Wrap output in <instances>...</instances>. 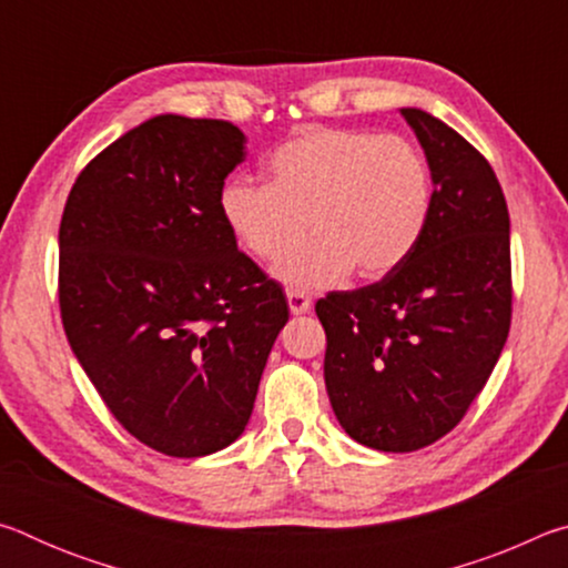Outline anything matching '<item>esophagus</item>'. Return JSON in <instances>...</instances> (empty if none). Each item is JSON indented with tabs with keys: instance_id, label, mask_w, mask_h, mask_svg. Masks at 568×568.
Listing matches in <instances>:
<instances>
[{
	"instance_id": "34e87169",
	"label": "esophagus",
	"mask_w": 568,
	"mask_h": 568,
	"mask_svg": "<svg viewBox=\"0 0 568 568\" xmlns=\"http://www.w3.org/2000/svg\"><path fill=\"white\" fill-rule=\"evenodd\" d=\"M285 297H287V305H291V313L293 315H303V313L311 311V297H307L305 293L287 291Z\"/></svg>"
}]
</instances>
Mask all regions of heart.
I'll list each match as a JSON object with an SVG mask.
<instances>
[{"mask_svg":"<svg viewBox=\"0 0 568 568\" xmlns=\"http://www.w3.org/2000/svg\"><path fill=\"white\" fill-rule=\"evenodd\" d=\"M271 182L230 180L220 210L257 261L283 257L305 233L313 243L275 265L295 291H321L353 271L365 281L408 261L434 207L428 162L408 140L307 128L273 152Z\"/></svg>","mask_w":568,"mask_h":568,"instance_id":"obj_1","label":"heart"}]
</instances>
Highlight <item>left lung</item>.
Instances as JSON below:
<instances>
[{
  "label": "left lung",
  "instance_id": "left-lung-1",
  "mask_svg": "<svg viewBox=\"0 0 568 568\" xmlns=\"http://www.w3.org/2000/svg\"><path fill=\"white\" fill-rule=\"evenodd\" d=\"M400 114L434 180L420 243L383 281L315 303L335 418L353 440L386 454L456 428L511 328V225L496 172L434 114Z\"/></svg>",
  "mask_w": 568,
  "mask_h": 568
}]
</instances>
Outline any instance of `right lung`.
Instances as JSON below:
<instances>
[{
	"mask_svg": "<svg viewBox=\"0 0 568 568\" xmlns=\"http://www.w3.org/2000/svg\"><path fill=\"white\" fill-rule=\"evenodd\" d=\"M243 160L233 122L158 114L80 172L62 213L67 341L112 416L165 456L243 434L287 323L283 287L220 210Z\"/></svg>",
	"mask_w": 568,
	"mask_h": 568,
	"instance_id": "obj_1",
	"label": "right lung"
}]
</instances>
